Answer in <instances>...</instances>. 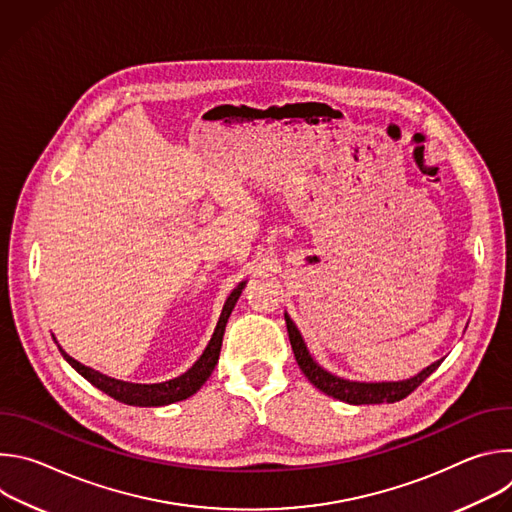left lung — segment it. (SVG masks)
Here are the masks:
<instances>
[{"label": "left lung", "instance_id": "1", "mask_svg": "<svg viewBox=\"0 0 512 512\" xmlns=\"http://www.w3.org/2000/svg\"><path fill=\"white\" fill-rule=\"evenodd\" d=\"M285 324H287V334H289V342H291V350H294V356L300 364L302 373L306 375V379L320 389L322 393H326L328 397L340 399L344 403L350 405H375V403H395L405 399L411 391H415L440 364L442 360H435L429 367H425L421 373H417L415 377L403 379V381H375V383H364V381H350L344 377H338L330 371H326L324 367L314 360V356L310 354L302 332L298 330V326L294 324V320L289 318V314L285 312Z\"/></svg>", "mask_w": 512, "mask_h": 512}]
</instances>
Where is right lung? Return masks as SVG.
<instances>
[{
	"label": "right lung",
	"mask_w": 512,
	"mask_h": 512,
	"mask_svg": "<svg viewBox=\"0 0 512 512\" xmlns=\"http://www.w3.org/2000/svg\"><path fill=\"white\" fill-rule=\"evenodd\" d=\"M247 285V279L241 281L233 291L231 296L227 298L225 302V308L221 312V318H218L216 322V328H214V334L208 342V346L204 348V352L200 354V358L192 364V367L176 377V379H170V381H164V383H129V381H121V379H113V377H107L91 367H85L83 362L75 360L70 354H66L62 350V346L58 344L64 360L70 364L72 369H75L81 377H85L91 385H95L97 389H101L103 393H107L109 397L125 403V405H135V407H162V405H170V403H176V401H184L188 397H192L206 381L208 377L212 375L216 362H218V354H221V346H223V336H225V328H227V322H229V316L241 296V291L245 289Z\"/></svg>",
	"instance_id": "right-lung-1"
}]
</instances>
